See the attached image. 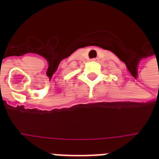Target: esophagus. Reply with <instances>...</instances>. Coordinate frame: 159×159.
<instances>
[{
  "mask_svg": "<svg viewBox=\"0 0 159 159\" xmlns=\"http://www.w3.org/2000/svg\"><path fill=\"white\" fill-rule=\"evenodd\" d=\"M91 60H92V61H95V60H96V59H92Z\"/></svg>",
  "mask_w": 159,
  "mask_h": 159,
  "instance_id": "34e87169",
  "label": "esophagus"
}]
</instances>
